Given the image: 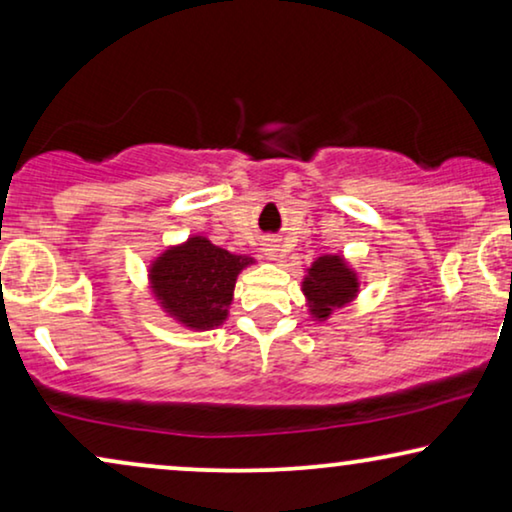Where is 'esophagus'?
<instances>
[{
    "label": "esophagus",
    "instance_id": "esophagus-1",
    "mask_svg": "<svg viewBox=\"0 0 512 512\" xmlns=\"http://www.w3.org/2000/svg\"><path fill=\"white\" fill-rule=\"evenodd\" d=\"M265 256H268L270 261H279V244H277V240H272V242L265 244Z\"/></svg>",
    "mask_w": 512,
    "mask_h": 512
}]
</instances>
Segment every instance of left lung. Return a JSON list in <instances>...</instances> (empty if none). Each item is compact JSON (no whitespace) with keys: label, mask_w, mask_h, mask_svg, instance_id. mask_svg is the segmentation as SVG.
I'll use <instances>...</instances> for the list:
<instances>
[{"label":"left lung","mask_w":512,"mask_h":512,"mask_svg":"<svg viewBox=\"0 0 512 512\" xmlns=\"http://www.w3.org/2000/svg\"><path fill=\"white\" fill-rule=\"evenodd\" d=\"M300 282L312 321L326 324L335 312L352 303L361 291V279L345 256L321 254L305 268Z\"/></svg>","instance_id":"left-lung-1"}]
</instances>
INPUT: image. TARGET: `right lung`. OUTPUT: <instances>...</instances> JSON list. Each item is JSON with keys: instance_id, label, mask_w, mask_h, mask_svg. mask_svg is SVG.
<instances>
[{"instance_id": "1", "label": "right lung", "mask_w": 512, "mask_h": 512, "mask_svg": "<svg viewBox=\"0 0 512 512\" xmlns=\"http://www.w3.org/2000/svg\"><path fill=\"white\" fill-rule=\"evenodd\" d=\"M256 261L216 247L205 235L172 244L149 263V289L167 317L188 331H212L228 319L235 282Z\"/></svg>"}]
</instances>
